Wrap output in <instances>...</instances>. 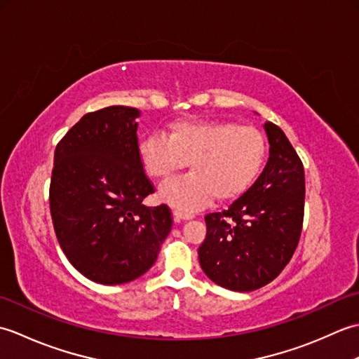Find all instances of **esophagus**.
<instances>
[{"instance_id":"1","label":"esophagus","mask_w":359,"mask_h":359,"mask_svg":"<svg viewBox=\"0 0 359 359\" xmlns=\"http://www.w3.org/2000/svg\"><path fill=\"white\" fill-rule=\"evenodd\" d=\"M193 217L194 216L191 215V212H187V211H182V210H174V219L177 220V222H180V220H189Z\"/></svg>"}]
</instances>
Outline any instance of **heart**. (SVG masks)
<instances>
[{"label":"heart","instance_id":"b5f03b06","mask_svg":"<svg viewBox=\"0 0 359 359\" xmlns=\"http://www.w3.org/2000/svg\"><path fill=\"white\" fill-rule=\"evenodd\" d=\"M144 172L166 180L187 163L191 174L166 182L158 197L180 210H194L216 199H238L261 174L266 143L255 128L226 120H182L168 135L151 134L139 143Z\"/></svg>","mask_w":359,"mask_h":359}]
</instances>
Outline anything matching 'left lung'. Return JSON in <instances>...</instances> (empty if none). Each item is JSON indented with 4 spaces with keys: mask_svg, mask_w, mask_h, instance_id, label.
Masks as SVG:
<instances>
[{
    "mask_svg": "<svg viewBox=\"0 0 359 359\" xmlns=\"http://www.w3.org/2000/svg\"><path fill=\"white\" fill-rule=\"evenodd\" d=\"M264 128L270 157L262 174L228 210L205 216L207 238L197 251L203 273L233 292H253L279 276L302 230V162L279 126Z\"/></svg>",
    "mask_w": 359,
    "mask_h": 359,
    "instance_id": "8db88e82",
    "label": "left lung"
}]
</instances>
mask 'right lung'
<instances>
[{"label":"right lung","instance_id":"obj_1","mask_svg":"<svg viewBox=\"0 0 359 359\" xmlns=\"http://www.w3.org/2000/svg\"><path fill=\"white\" fill-rule=\"evenodd\" d=\"M140 111L108 106L89 112L58 142L49 205L63 253L83 276L104 285L147 273L172 226L166 205L144 207L154 193L139 157Z\"/></svg>","mask_w":359,"mask_h":359}]
</instances>
